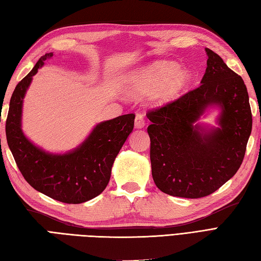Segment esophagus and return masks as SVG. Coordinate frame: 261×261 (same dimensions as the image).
<instances>
[{"label":"esophagus","mask_w":261,"mask_h":261,"mask_svg":"<svg viewBox=\"0 0 261 261\" xmlns=\"http://www.w3.org/2000/svg\"><path fill=\"white\" fill-rule=\"evenodd\" d=\"M145 126V119H144V115L141 113H138L135 118V128H143Z\"/></svg>","instance_id":"1"}]
</instances>
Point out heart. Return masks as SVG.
<instances>
[{
    "label": "heart",
    "mask_w": 261,
    "mask_h": 261,
    "mask_svg": "<svg viewBox=\"0 0 261 261\" xmlns=\"http://www.w3.org/2000/svg\"><path fill=\"white\" fill-rule=\"evenodd\" d=\"M193 83V74L187 68H178L170 61H158L135 73L127 83L128 93L139 96L154 93L158 103H169L179 98Z\"/></svg>",
    "instance_id": "1"
}]
</instances>
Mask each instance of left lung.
I'll use <instances>...</instances> for the list:
<instances>
[{
	"mask_svg": "<svg viewBox=\"0 0 261 261\" xmlns=\"http://www.w3.org/2000/svg\"><path fill=\"white\" fill-rule=\"evenodd\" d=\"M205 50L201 85L147 113L152 179L163 193L182 198H201L229 180L243 163L251 134L243 79L218 54ZM211 108L220 111L217 126L198 122Z\"/></svg>",
	"mask_w": 261,
	"mask_h": 261,
	"instance_id": "8db88e82",
	"label": "left lung"
}]
</instances>
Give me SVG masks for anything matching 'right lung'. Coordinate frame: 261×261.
Returning <instances> with one entry per match:
<instances>
[{"label":"right lung","instance_id":"add662e5","mask_svg":"<svg viewBox=\"0 0 261 261\" xmlns=\"http://www.w3.org/2000/svg\"><path fill=\"white\" fill-rule=\"evenodd\" d=\"M53 53L43 55L16 85L6 119V139L15 163L30 185L65 204H82L98 196L111 178L114 161L134 128V114L98 123L77 147L56 154L32 143L22 130L23 99L33 76Z\"/></svg>","mask_w":261,"mask_h":261}]
</instances>
